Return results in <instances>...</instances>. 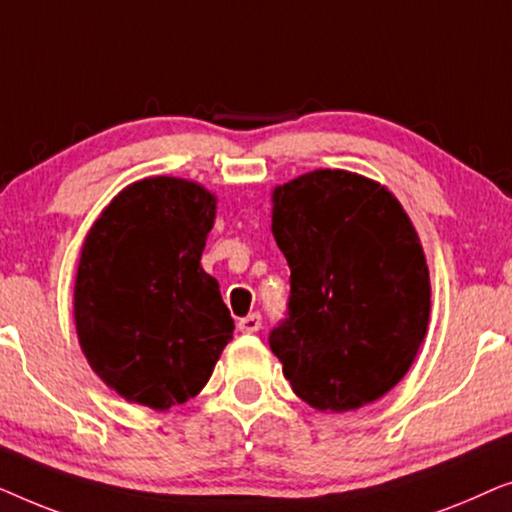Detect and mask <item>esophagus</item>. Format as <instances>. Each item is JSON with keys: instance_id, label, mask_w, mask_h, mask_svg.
<instances>
[{"instance_id": "1", "label": "esophagus", "mask_w": 512, "mask_h": 512, "mask_svg": "<svg viewBox=\"0 0 512 512\" xmlns=\"http://www.w3.org/2000/svg\"><path fill=\"white\" fill-rule=\"evenodd\" d=\"M237 328H240L242 333H256L258 328H261V314H249V317H244L237 321Z\"/></svg>"}]
</instances>
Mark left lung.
Wrapping results in <instances>:
<instances>
[{
  "label": "left lung",
  "mask_w": 512,
  "mask_h": 512,
  "mask_svg": "<svg viewBox=\"0 0 512 512\" xmlns=\"http://www.w3.org/2000/svg\"><path fill=\"white\" fill-rule=\"evenodd\" d=\"M272 235L291 268L289 319L270 333L293 394L319 412L377 401L429 328L431 279L396 195L347 170L275 186Z\"/></svg>",
  "instance_id": "obj_1"
}]
</instances>
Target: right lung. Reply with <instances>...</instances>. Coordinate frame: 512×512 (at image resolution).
<instances>
[{
    "label": "right lung",
    "instance_id": "obj_1",
    "mask_svg": "<svg viewBox=\"0 0 512 512\" xmlns=\"http://www.w3.org/2000/svg\"><path fill=\"white\" fill-rule=\"evenodd\" d=\"M216 195L191 179L125 186L90 226L74 282V326L93 373L123 396L170 410L198 396L235 321L200 258Z\"/></svg>",
    "mask_w": 512,
    "mask_h": 512
}]
</instances>
